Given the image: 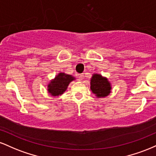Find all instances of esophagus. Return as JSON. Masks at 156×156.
I'll return each instance as SVG.
<instances>
[{"mask_svg": "<svg viewBox=\"0 0 156 156\" xmlns=\"http://www.w3.org/2000/svg\"><path fill=\"white\" fill-rule=\"evenodd\" d=\"M78 78L79 80H83V74H78Z\"/></svg>", "mask_w": 156, "mask_h": 156, "instance_id": "34e87169", "label": "esophagus"}]
</instances>
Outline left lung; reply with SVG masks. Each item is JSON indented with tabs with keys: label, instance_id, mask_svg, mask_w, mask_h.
Wrapping results in <instances>:
<instances>
[{
	"label": "left lung",
	"instance_id": "obj_1",
	"mask_svg": "<svg viewBox=\"0 0 156 156\" xmlns=\"http://www.w3.org/2000/svg\"><path fill=\"white\" fill-rule=\"evenodd\" d=\"M90 89L98 98H104L111 92V84L106 78L99 74H94L90 81Z\"/></svg>",
	"mask_w": 156,
	"mask_h": 156
}]
</instances>
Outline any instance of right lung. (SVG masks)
<instances>
[{"instance_id":"obj_1","label":"right lung","mask_w":156,"mask_h":156,"mask_svg":"<svg viewBox=\"0 0 156 156\" xmlns=\"http://www.w3.org/2000/svg\"><path fill=\"white\" fill-rule=\"evenodd\" d=\"M75 80V78L70 75H67L64 73H58L51 83L48 84V92L52 96H58L62 94L67 90L68 85Z\"/></svg>"}]
</instances>
